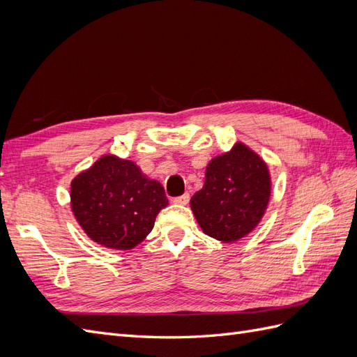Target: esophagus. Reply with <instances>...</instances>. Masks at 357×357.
Segmentation results:
<instances>
[{"label": "esophagus", "mask_w": 357, "mask_h": 357, "mask_svg": "<svg viewBox=\"0 0 357 357\" xmlns=\"http://www.w3.org/2000/svg\"><path fill=\"white\" fill-rule=\"evenodd\" d=\"M189 198H190L189 193H183L181 197H177V198L172 199V202L177 204V205H186L189 202Z\"/></svg>", "instance_id": "esophagus-1"}]
</instances>
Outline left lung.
Returning a JSON list of instances; mask_svg holds the SVG:
<instances>
[{"label":"left lung","instance_id":"1","mask_svg":"<svg viewBox=\"0 0 357 357\" xmlns=\"http://www.w3.org/2000/svg\"><path fill=\"white\" fill-rule=\"evenodd\" d=\"M271 197L266 162L244 143H235L205 168V181L190 199V208L204 234L234 243L262 220Z\"/></svg>","mask_w":357,"mask_h":357}]
</instances>
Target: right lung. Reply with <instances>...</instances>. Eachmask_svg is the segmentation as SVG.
Wrapping results in <instances>:
<instances>
[{"mask_svg": "<svg viewBox=\"0 0 357 357\" xmlns=\"http://www.w3.org/2000/svg\"><path fill=\"white\" fill-rule=\"evenodd\" d=\"M71 210L92 241L114 250H131L153 229L168 205L158 180L135 162L104 155L71 181Z\"/></svg>", "mask_w": 357, "mask_h": 357, "instance_id": "right-lung-1", "label": "right lung"}]
</instances>
